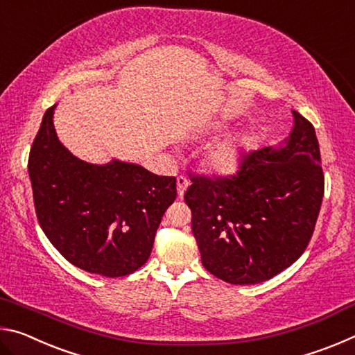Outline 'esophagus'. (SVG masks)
Wrapping results in <instances>:
<instances>
[{"label":"esophagus","instance_id":"1","mask_svg":"<svg viewBox=\"0 0 355 355\" xmlns=\"http://www.w3.org/2000/svg\"><path fill=\"white\" fill-rule=\"evenodd\" d=\"M188 184H189L188 178L183 177V175L177 177V192H178V197H183L186 188H188Z\"/></svg>","mask_w":355,"mask_h":355}]
</instances>
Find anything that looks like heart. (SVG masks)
<instances>
[{
	"label": "heart",
	"mask_w": 355,
	"mask_h": 355,
	"mask_svg": "<svg viewBox=\"0 0 355 355\" xmlns=\"http://www.w3.org/2000/svg\"><path fill=\"white\" fill-rule=\"evenodd\" d=\"M245 147H248V136L244 133L228 136L227 139L218 142L209 150L207 156L208 169L218 173V175H227V173L235 172L241 163Z\"/></svg>",
	"instance_id": "b5f03b06"
}]
</instances>
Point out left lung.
Masks as SVG:
<instances>
[{"label": "left lung", "mask_w": 355, "mask_h": 355, "mask_svg": "<svg viewBox=\"0 0 355 355\" xmlns=\"http://www.w3.org/2000/svg\"><path fill=\"white\" fill-rule=\"evenodd\" d=\"M279 147L243 155L230 177H192L184 202L207 271L232 285L272 279L304 254L324 196L313 125L293 111Z\"/></svg>", "instance_id": "left-lung-1"}]
</instances>
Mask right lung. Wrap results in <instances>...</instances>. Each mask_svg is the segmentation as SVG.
<instances>
[{"mask_svg": "<svg viewBox=\"0 0 355 355\" xmlns=\"http://www.w3.org/2000/svg\"><path fill=\"white\" fill-rule=\"evenodd\" d=\"M55 107L44 114L28 159L42 230L83 271L105 277L135 272L152 254L177 180L119 159L100 166L76 158L58 139Z\"/></svg>", "mask_w": 355, "mask_h": 355, "instance_id": "1", "label": "right lung"}]
</instances>
